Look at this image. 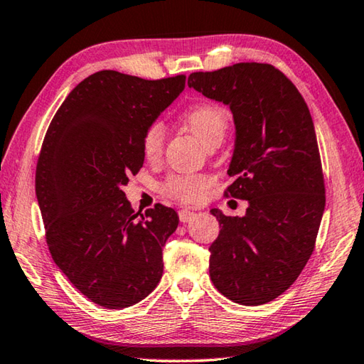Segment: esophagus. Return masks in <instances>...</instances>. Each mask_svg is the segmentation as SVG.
<instances>
[{"mask_svg":"<svg viewBox=\"0 0 364 364\" xmlns=\"http://www.w3.org/2000/svg\"><path fill=\"white\" fill-rule=\"evenodd\" d=\"M196 213L191 211V210H180L178 211V216H180V220L181 223H189V220L194 218Z\"/></svg>","mask_w":364,"mask_h":364,"instance_id":"esophagus-1","label":"esophagus"}]
</instances>
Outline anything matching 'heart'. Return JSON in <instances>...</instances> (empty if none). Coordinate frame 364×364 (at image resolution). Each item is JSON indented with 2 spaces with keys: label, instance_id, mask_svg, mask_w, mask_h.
<instances>
[{
  "label": "heart",
  "instance_id": "heart-1",
  "mask_svg": "<svg viewBox=\"0 0 364 364\" xmlns=\"http://www.w3.org/2000/svg\"><path fill=\"white\" fill-rule=\"evenodd\" d=\"M181 123L205 146L219 145L229 127V113L216 102H197L183 112ZM164 145L166 129L161 123H151L141 135L145 159L158 162L164 154ZM208 184V178L203 175H170L159 184V192L181 203H196L203 197Z\"/></svg>",
  "mask_w": 364,
  "mask_h": 364
}]
</instances>
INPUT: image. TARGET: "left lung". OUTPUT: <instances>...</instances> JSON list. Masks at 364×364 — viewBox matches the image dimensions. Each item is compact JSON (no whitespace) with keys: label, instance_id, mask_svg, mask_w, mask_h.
Instances as JSON below:
<instances>
[{"label":"left lung","instance_id":"left-lung-1","mask_svg":"<svg viewBox=\"0 0 364 364\" xmlns=\"http://www.w3.org/2000/svg\"><path fill=\"white\" fill-rule=\"evenodd\" d=\"M188 85L230 105L237 141L224 196L249 202L243 218L211 210L220 232L210 246V277L235 303H269L303 272L325 210L308 104L290 78L267 63L194 73Z\"/></svg>","mask_w":364,"mask_h":364}]
</instances>
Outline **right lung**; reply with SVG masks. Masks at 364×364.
<instances>
[{
	"label": "right lung",
	"instance_id": "obj_1",
	"mask_svg": "<svg viewBox=\"0 0 364 364\" xmlns=\"http://www.w3.org/2000/svg\"><path fill=\"white\" fill-rule=\"evenodd\" d=\"M184 83L183 74L145 80L99 70L69 92L42 141L36 196L48 251L70 284L107 309L139 303L161 281L178 215L161 203L134 213L123 186L144 167L141 135Z\"/></svg>",
	"mask_w": 364,
	"mask_h": 364
}]
</instances>
